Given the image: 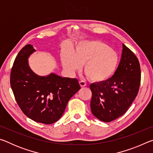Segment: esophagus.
I'll use <instances>...</instances> for the list:
<instances>
[{
  "label": "esophagus",
  "instance_id": "34e87169",
  "mask_svg": "<svg viewBox=\"0 0 153 153\" xmlns=\"http://www.w3.org/2000/svg\"><path fill=\"white\" fill-rule=\"evenodd\" d=\"M79 83L80 86H81L82 88H83V87H85V86H86V83L85 82H84V81H80Z\"/></svg>",
  "mask_w": 153,
  "mask_h": 153
}]
</instances>
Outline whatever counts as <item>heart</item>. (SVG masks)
Returning a JSON list of instances; mask_svg holds the SVG:
<instances>
[{
  "instance_id": "obj_1",
  "label": "heart",
  "mask_w": 153,
  "mask_h": 153,
  "mask_svg": "<svg viewBox=\"0 0 153 153\" xmlns=\"http://www.w3.org/2000/svg\"><path fill=\"white\" fill-rule=\"evenodd\" d=\"M61 61L65 71L72 75L84 64V71L93 82H100L109 78L117 69V53L105 43L100 41H83L72 53L65 49L61 53Z\"/></svg>"
}]
</instances>
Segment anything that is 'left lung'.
<instances>
[{
	"instance_id": "1",
	"label": "left lung",
	"mask_w": 153,
	"mask_h": 153,
	"mask_svg": "<svg viewBox=\"0 0 153 153\" xmlns=\"http://www.w3.org/2000/svg\"><path fill=\"white\" fill-rule=\"evenodd\" d=\"M140 77L138 59L123 44L120 62L113 76L105 81L90 84L93 115L104 122L122 116L138 94Z\"/></svg>"
}]
</instances>
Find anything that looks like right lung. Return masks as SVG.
Returning a JSON list of instances; mask_svg holds the SVG:
<instances>
[{"label":"right lung","instance_id":"add662e5","mask_svg":"<svg viewBox=\"0 0 153 153\" xmlns=\"http://www.w3.org/2000/svg\"><path fill=\"white\" fill-rule=\"evenodd\" d=\"M36 52L25 45L15 59L11 72V86L18 105L27 117L38 123L51 124L61 117L69 99L80 89L78 80L54 73L35 74L28 59Z\"/></svg>","mask_w":153,"mask_h":153}]
</instances>
